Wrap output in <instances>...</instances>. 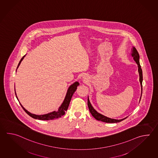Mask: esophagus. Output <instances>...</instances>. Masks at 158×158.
I'll use <instances>...</instances> for the list:
<instances>
[{"instance_id":"34e87169","label":"esophagus","mask_w":158,"mask_h":158,"mask_svg":"<svg viewBox=\"0 0 158 158\" xmlns=\"http://www.w3.org/2000/svg\"><path fill=\"white\" fill-rule=\"evenodd\" d=\"M83 77V79H84V80H87V77L86 75H84V76Z\"/></svg>"}]
</instances>
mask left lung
I'll use <instances>...</instances> for the list:
<instances>
[{
	"label": "left lung",
	"mask_w": 158,
	"mask_h": 158,
	"mask_svg": "<svg viewBox=\"0 0 158 158\" xmlns=\"http://www.w3.org/2000/svg\"><path fill=\"white\" fill-rule=\"evenodd\" d=\"M131 55L132 56L133 60H135V61L137 64V66H138V71H139V81L140 85H141V97H140V99H139V101H140L141 98L142 93V81H143L142 71L141 68V66L139 64V53L134 47H133L131 49ZM88 106L89 111L91 113V114L92 115V116H94V118L97 119V120H99V121L100 120V121L103 122L109 123L120 122H122L123 120L126 119L128 117L127 116L125 118L122 119H112V118H110L109 117L105 116V115H103L100 113H98L96 110L94 109V107L92 106V105H91L90 101L89 99V97H88Z\"/></svg>",
	"instance_id": "obj_1"
}]
</instances>
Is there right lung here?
Segmentation results:
<instances>
[{
  "label": "right lung",
  "mask_w": 158,
  "mask_h": 158,
  "mask_svg": "<svg viewBox=\"0 0 158 158\" xmlns=\"http://www.w3.org/2000/svg\"><path fill=\"white\" fill-rule=\"evenodd\" d=\"M25 56H26V55L23 56L22 58L21 59V60L19 61V64L17 66V69L19 67V64L21 63V61H23V59L25 57ZM79 85V82L78 81H75V82H74L73 84H72L70 85V87L68 88L67 93L66 94L64 100L63 102L61 105V106L59 107V108H58V110L57 111H52L51 113H48V114H43V115H36V114H32V113H30L29 111H28L27 110L25 109L23 106V105L21 104V103H19V104L21 105V106L23 107V109L25 110V111L29 115V116L32 117V118H34V119L42 120H49L59 118L61 117L62 116H63L64 114H65V111H67L68 107L69 106V104H70V101H71V97L73 96L74 92L77 90V86ZM15 94H16L17 98V100L19 101V99H18L17 96L16 92H15Z\"/></svg>",
  "instance_id": "obj_1"
}]
</instances>
